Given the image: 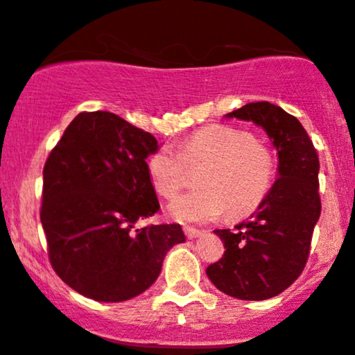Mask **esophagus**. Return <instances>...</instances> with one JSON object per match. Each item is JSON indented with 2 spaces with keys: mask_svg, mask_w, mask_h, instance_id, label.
Masks as SVG:
<instances>
[{
  "mask_svg": "<svg viewBox=\"0 0 355 355\" xmlns=\"http://www.w3.org/2000/svg\"><path fill=\"white\" fill-rule=\"evenodd\" d=\"M185 236L189 237V239H196V237H200L204 234V231H200V229H193V227H185Z\"/></svg>",
  "mask_w": 355,
  "mask_h": 355,
  "instance_id": "obj_1",
  "label": "esophagus"
}]
</instances>
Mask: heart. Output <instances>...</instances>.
<instances>
[{
	"mask_svg": "<svg viewBox=\"0 0 355 355\" xmlns=\"http://www.w3.org/2000/svg\"><path fill=\"white\" fill-rule=\"evenodd\" d=\"M185 165H205L197 180L202 190L175 198L168 205V216L193 224L219 219L225 209L232 216L251 212L275 177L271 151L246 131L225 124H209L193 131L178 151L163 145L148 157V177L158 196H177L185 180Z\"/></svg>",
	"mask_w": 355,
	"mask_h": 355,
	"instance_id": "1",
	"label": "heart"
}]
</instances>
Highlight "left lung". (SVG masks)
<instances>
[{
  "label": "left lung",
  "instance_id": "obj_1",
  "mask_svg": "<svg viewBox=\"0 0 355 355\" xmlns=\"http://www.w3.org/2000/svg\"><path fill=\"white\" fill-rule=\"evenodd\" d=\"M263 128L278 155V175L249 220L216 229L224 256L207 268L217 290L259 302L285 291L309 259L311 234L320 217L318 155L295 116L261 101L225 114Z\"/></svg>",
  "mask_w": 355,
  "mask_h": 355
}]
</instances>
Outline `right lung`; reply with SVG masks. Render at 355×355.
Instances as JSON below:
<instances>
[{"label": "right lung", "mask_w": 355, "mask_h": 355, "mask_svg": "<svg viewBox=\"0 0 355 355\" xmlns=\"http://www.w3.org/2000/svg\"><path fill=\"white\" fill-rule=\"evenodd\" d=\"M153 135L107 111L80 112L44 168L40 220L53 270L96 302H124L157 282L185 243L178 224L136 229L159 209L146 170Z\"/></svg>", "instance_id": "add662e5"}]
</instances>
